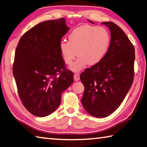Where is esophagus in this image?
Segmentation results:
<instances>
[{
	"label": "esophagus",
	"instance_id": "1",
	"mask_svg": "<svg viewBox=\"0 0 147 147\" xmlns=\"http://www.w3.org/2000/svg\"><path fill=\"white\" fill-rule=\"evenodd\" d=\"M74 81H78L80 80V74L78 73H75L74 74Z\"/></svg>",
	"mask_w": 147,
	"mask_h": 147
}]
</instances>
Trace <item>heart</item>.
<instances>
[{"mask_svg":"<svg viewBox=\"0 0 147 147\" xmlns=\"http://www.w3.org/2000/svg\"><path fill=\"white\" fill-rule=\"evenodd\" d=\"M110 42L111 36L107 29L85 25L73 29L69 34V41L61 40L59 49L63 61L67 65H71L78 56V58L70 69L79 71L87 63L94 65L100 63L105 57Z\"/></svg>","mask_w":147,"mask_h":147,"instance_id":"1","label":"heart"}]
</instances>
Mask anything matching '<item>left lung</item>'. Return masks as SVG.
Here are the masks:
<instances>
[{"label":"left lung","mask_w":147,"mask_h":147,"mask_svg":"<svg viewBox=\"0 0 147 147\" xmlns=\"http://www.w3.org/2000/svg\"><path fill=\"white\" fill-rule=\"evenodd\" d=\"M101 24L111 31L107 53L100 63L80 74L85 87L82 105L96 118H105L119 107L132 86L134 75V46L116 24Z\"/></svg>","instance_id":"left-lung-1"}]
</instances>
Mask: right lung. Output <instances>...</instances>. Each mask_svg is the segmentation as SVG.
I'll return each mask as SVG.
<instances>
[{
	"label": "right lung",
	"instance_id": "1",
	"mask_svg": "<svg viewBox=\"0 0 147 147\" xmlns=\"http://www.w3.org/2000/svg\"><path fill=\"white\" fill-rule=\"evenodd\" d=\"M69 28L65 19L46 20L21 37L15 51L13 74L24 106L33 115L45 117L57 110L62 92L73 84L59 44Z\"/></svg>",
	"mask_w": 147,
	"mask_h": 147
}]
</instances>
